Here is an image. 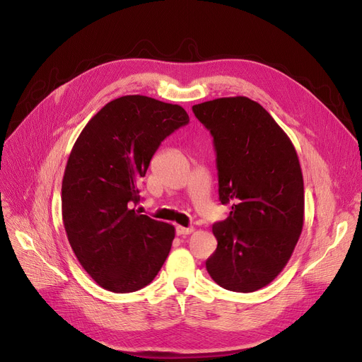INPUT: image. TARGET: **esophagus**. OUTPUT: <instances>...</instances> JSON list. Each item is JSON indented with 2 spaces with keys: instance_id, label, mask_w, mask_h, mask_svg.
<instances>
[{
  "instance_id": "esophagus-1",
  "label": "esophagus",
  "mask_w": 362,
  "mask_h": 362,
  "mask_svg": "<svg viewBox=\"0 0 362 362\" xmlns=\"http://www.w3.org/2000/svg\"><path fill=\"white\" fill-rule=\"evenodd\" d=\"M192 232H194V227H183V226H176V235H177V236L191 235Z\"/></svg>"
}]
</instances>
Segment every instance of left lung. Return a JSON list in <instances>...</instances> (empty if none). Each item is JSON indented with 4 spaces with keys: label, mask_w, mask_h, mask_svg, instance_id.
<instances>
[{
    "label": "left lung",
    "mask_w": 362,
    "mask_h": 362,
    "mask_svg": "<svg viewBox=\"0 0 362 362\" xmlns=\"http://www.w3.org/2000/svg\"><path fill=\"white\" fill-rule=\"evenodd\" d=\"M211 132L217 152L218 197L230 204L213 226L216 252L205 267L221 288L255 292L291 259L303 227V177L296 149L269 111L246 97L192 107Z\"/></svg>",
    "instance_id": "8db88e82"
}]
</instances>
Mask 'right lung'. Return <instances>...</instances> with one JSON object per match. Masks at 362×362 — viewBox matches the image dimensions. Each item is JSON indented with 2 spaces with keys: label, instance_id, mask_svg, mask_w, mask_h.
I'll return each instance as SVG.
<instances>
[{
  "label": "right lung",
  "instance_id": "obj_1",
  "mask_svg": "<svg viewBox=\"0 0 362 362\" xmlns=\"http://www.w3.org/2000/svg\"><path fill=\"white\" fill-rule=\"evenodd\" d=\"M187 112L144 95L105 104L81 132L67 160L62 214L83 270L114 293L135 292L158 274L175 226L139 214V183L160 144Z\"/></svg>",
  "mask_w": 362,
  "mask_h": 362
}]
</instances>
